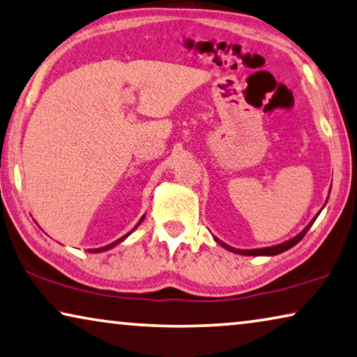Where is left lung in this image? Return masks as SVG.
Masks as SVG:
<instances>
[{
    "label": "left lung",
    "instance_id": "1",
    "mask_svg": "<svg viewBox=\"0 0 357 357\" xmlns=\"http://www.w3.org/2000/svg\"><path fill=\"white\" fill-rule=\"evenodd\" d=\"M321 211H322V210H321ZM321 211H319V213H321ZM319 213H317V215H316L314 218H312V220L310 221V225H307V226L305 227V229H303L300 234H296V236L291 237L290 241L279 243V245L264 247V248H252V250H241V248H234V247H231V245H227V243L220 241V238H218V237H215V241H216L218 243H220L221 247H225L226 250H229V252L237 253V255H245V257H274V255H279V253H282V252H285V250L295 247L296 243L300 242L301 238L306 236V232L310 231V227H311L312 225H314V221H316V218L319 216Z\"/></svg>",
    "mask_w": 357,
    "mask_h": 357
}]
</instances>
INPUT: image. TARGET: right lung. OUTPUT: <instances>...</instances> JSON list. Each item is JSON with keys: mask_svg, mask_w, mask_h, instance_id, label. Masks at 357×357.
Returning <instances> with one entry per match:
<instances>
[{"mask_svg": "<svg viewBox=\"0 0 357 357\" xmlns=\"http://www.w3.org/2000/svg\"><path fill=\"white\" fill-rule=\"evenodd\" d=\"M144 218H146V215H144V216H142L139 221H137V225H136L135 227H132V231H136V227H137V226H139L142 221H144ZM132 231H130V232H128V234H125V236H123V237H120V238H119V241H115V242H112V243H109V245H105V247H100V248H89V250H88V252H89V253H100V252H107V250H110V248H114L115 245H119V243H121V242H123V241H125V238H126L128 236H130V234H131Z\"/></svg>", "mask_w": 357, "mask_h": 357, "instance_id": "add662e5", "label": "right lung"}]
</instances>
